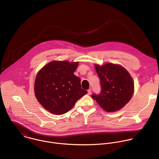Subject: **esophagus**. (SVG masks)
<instances>
[{
	"mask_svg": "<svg viewBox=\"0 0 159 159\" xmlns=\"http://www.w3.org/2000/svg\"><path fill=\"white\" fill-rule=\"evenodd\" d=\"M87 93H88V94H90L92 93V89H89L88 90H87Z\"/></svg>",
	"mask_w": 159,
	"mask_h": 159,
	"instance_id": "esophagus-1",
	"label": "esophagus"
}]
</instances>
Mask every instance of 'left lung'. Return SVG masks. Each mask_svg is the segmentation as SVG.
Returning a JSON list of instances; mask_svg holds the SVG:
<instances>
[{
    "instance_id": "8db88e82",
    "label": "left lung",
    "mask_w": 159,
    "mask_h": 159,
    "mask_svg": "<svg viewBox=\"0 0 159 159\" xmlns=\"http://www.w3.org/2000/svg\"><path fill=\"white\" fill-rule=\"evenodd\" d=\"M100 79L101 90L92 98L107 112H115L123 107L131 99L134 91V83L128 71L123 66L108 63L95 65Z\"/></svg>"
}]
</instances>
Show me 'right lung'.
I'll return each mask as SVG.
<instances>
[{
	"label": "right lung",
	"mask_w": 159,
	"mask_h": 159,
	"mask_svg": "<svg viewBox=\"0 0 159 159\" xmlns=\"http://www.w3.org/2000/svg\"><path fill=\"white\" fill-rule=\"evenodd\" d=\"M79 62L52 61L38 72L34 93L38 102L52 114L70 111L87 91L81 87L80 79L74 73Z\"/></svg>",
	"instance_id": "obj_1"
}]
</instances>
